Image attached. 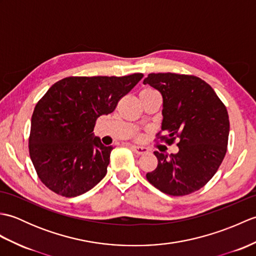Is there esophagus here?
<instances>
[{
    "instance_id": "esophagus-1",
    "label": "esophagus",
    "mask_w": 256,
    "mask_h": 256,
    "mask_svg": "<svg viewBox=\"0 0 256 256\" xmlns=\"http://www.w3.org/2000/svg\"><path fill=\"white\" fill-rule=\"evenodd\" d=\"M130 148H131V150L134 152V153L138 154V155H143V154L148 153V148H142V146L131 145V146H130Z\"/></svg>"
}]
</instances>
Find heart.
I'll return each mask as SVG.
<instances>
[{
  "label": "heart",
  "mask_w": 256,
  "mask_h": 256,
  "mask_svg": "<svg viewBox=\"0 0 256 256\" xmlns=\"http://www.w3.org/2000/svg\"><path fill=\"white\" fill-rule=\"evenodd\" d=\"M145 90H152V89H145Z\"/></svg>",
  "instance_id": "obj_1"
}]
</instances>
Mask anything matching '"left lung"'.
Segmentation results:
<instances>
[{"label": "left lung", "mask_w": 256, "mask_h": 256, "mask_svg": "<svg viewBox=\"0 0 256 256\" xmlns=\"http://www.w3.org/2000/svg\"><path fill=\"white\" fill-rule=\"evenodd\" d=\"M143 84L162 96L157 140L167 145L177 140L179 148L170 155L154 152L158 164L146 178L170 196L197 192L214 176L226 156L230 131L226 108L206 81L192 74H150Z\"/></svg>", "instance_id": "obj_1"}]
</instances>
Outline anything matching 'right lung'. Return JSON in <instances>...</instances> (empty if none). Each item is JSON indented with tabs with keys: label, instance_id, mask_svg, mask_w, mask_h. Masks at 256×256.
<instances>
[{
	"label": "right lung",
	"instance_id": "obj_1",
	"mask_svg": "<svg viewBox=\"0 0 256 256\" xmlns=\"http://www.w3.org/2000/svg\"><path fill=\"white\" fill-rule=\"evenodd\" d=\"M143 77H67L48 89L32 112L28 138L32 165L48 189L76 197L106 176L113 148L94 136L96 122Z\"/></svg>",
	"mask_w": 256,
	"mask_h": 256
}]
</instances>
